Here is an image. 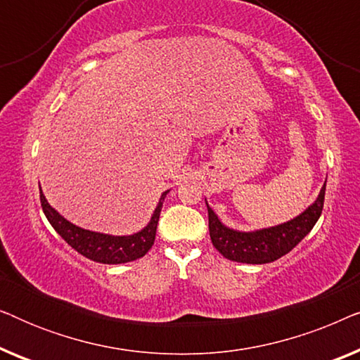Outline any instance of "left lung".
Masks as SVG:
<instances>
[{
    "label": "left lung",
    "instance_id": "1",
    "mask_svg": "<svg viewBox=\"0 0 360 360\" xmlns=\"http://www.w3.org/2000/svg\"><path fill=\"white\" fill-rule=\"evenodd\" d=\"M326 181L319 191L318 198L307 211L293 218L288 223L274 226V228L240 233L226 228L218 219L208 203V221L211 243L226 259L243 264H269L288 254L316 224L323 211Z\"/></svg>",
    "mask_w": 360,
    "mask_h": 360
}]
</instances>
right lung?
I'll return each mask as SVG.
<instances>
[{
    "label": "right lung",
    "mask_w": 360,
    "mask_h": 360,
    "mask_svg": "<svg viewBox=\"0 0 360 360\" xmlns=\"http://www.w3.org/2000/svg\"><path fill=\"white\" fill-rule=\"evenodd\" d=\"M169 191H164L160 196L159 205L152 214L150 223L144 229L132 236H110L101 233H93L78 228L72 224L63 216L57 213L51 205L47 203L46 196L41 191V206L44 214L52 224V228L62 236L68 245H72L78 254L85 255L86 259L95 260L100 264H126L131 260L141 259L149 252V249L154 245L157 223H159V216L162 211V203H164L165 195Z\"/></svg>",
    "instance_id": "add662e5"
}]
</instances>
